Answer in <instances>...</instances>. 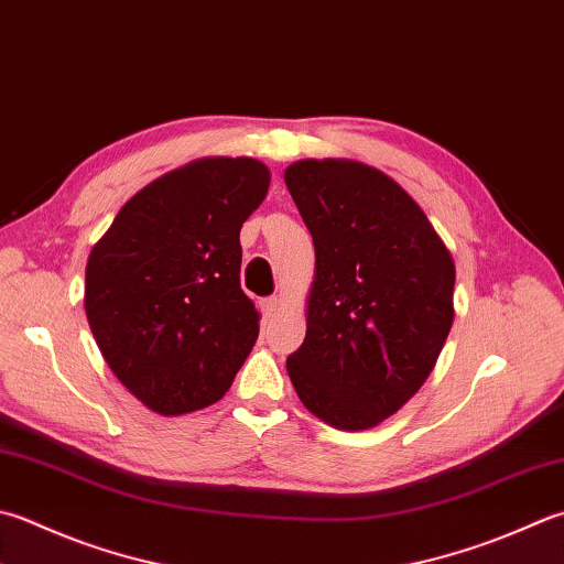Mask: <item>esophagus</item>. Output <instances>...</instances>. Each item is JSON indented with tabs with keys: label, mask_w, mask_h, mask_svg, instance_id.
Returning <instances> with one entry per match:
<instances>
[{
	"label": "esophagus",
	"mask_w": 564,
	"mask_h": 564,
	"mask_svg": "<svg viewBox=\"0 0 564 564\" xmlns=\"http://www.w3.org/2000/svg\"><path fill=\"white\" fill-rule=\"evenodd\" d=\"M279 305H281V297H267V301L261 303V313L263 317H273L275 313H279Z\"/></svg>",
	"instance_id": "1"
}]
</instances>
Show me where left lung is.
Wrapping results in <instances>:
<instances>
[{"label": "left lung", "instance_id": "8db88e82", "mask_svg": "<svg viewBox=\"0 0 564 564\" xmlns=\"http://www.w3.org/2000/svg\"><path fill=\"white\" fill-rule=\"evenodd\" d=\"M315 245L297 399L339 430H369L433 371L455 307V261L411 195L379 169L305 159L283 173Z\"/></svg>", "mask_w": 564, "mask_h": 564}]
</instances>
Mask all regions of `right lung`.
I'll return each mask as SVG.
<instances>
[{"instance_id":"add662e5","label":"right lung","mask_w":564,"mask_h":564,"mask_svg":"<svg viewBox=\"0 0 564 564\" xmlns=\"http://www.w3.org/2000/svg\"><path fill=\"white\" fill-rule=\"evenodd\" d=\"M257 159L213 156L161 175L90 251L85 313L115 377L161 415L223 399L259 337L241 291L239 229L269 193Z\"/></svg>"}]
</instances>
